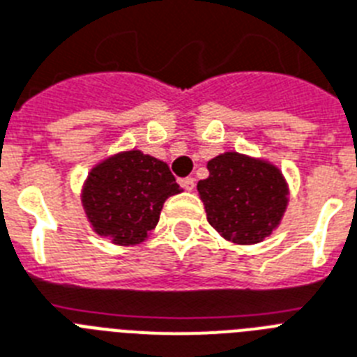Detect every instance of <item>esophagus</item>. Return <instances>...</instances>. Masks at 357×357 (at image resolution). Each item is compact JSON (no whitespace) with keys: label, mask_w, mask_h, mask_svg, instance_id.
Instances as JSON below:
<instances>
[{"label":"esophagus","mask_w":357,"mask_h":357,"mask_svg":"<svg viewBox=\"0 0 357 357\" xmlns=\"http://www.w3.org/2000/svg\"><path fill=\"white\" fill-rule=\"evenodd\" d=\"M181 186L186 190V192H192L193 188H195V181H193L192 176H186V178H181Z\"/></svg>","instance_id":"obj_1"}]
</instances>
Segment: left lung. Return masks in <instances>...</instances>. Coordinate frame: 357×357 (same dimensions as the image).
<instances>
[{
  "mask_svg": "<svg viewBox=\"0 0 357 357\" xmlns=\"http://www.w3.org/2000/svg\"><path fill=\"white\" fill-rule=\"evenodd\" d=\"M210 176L199 181L208 223L225 239L259 243L280 223L287 206V184L275 165L239 153L208 162Z\"/></svg>",
  "mask_w": 357,
  "mask_h": 357,
  "instance_id": "1",
  "label": "left lung"
}]
</instances>
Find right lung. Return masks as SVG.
I'll return each mask as SVG.
<instances>
[{
  "mask_svg": "<svg viewBox=\"0 0 357 357\" xmlns=\"http://www.w3.org/2000/svg\"><path fill=\"white\" fill-rule=\"evenodd\" d=\"M178 192L167 164L127 151L93 167L82 204L99 236L118 245H136L156 227L165 199Z\"/></svg>",
  "mask_w": 357,
  "mask_h": 357,
  "instance_id": "obj_1",
  "label": "right lung"
}]
</instances>
